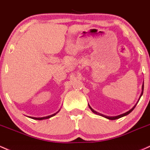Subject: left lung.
I'll list each match as a JSON object with an SVG mask.
<instances>
[{
    "instance_id": "left-lung-1",
    "label": "left lung",
    "mask_w": 150,
    "mask_h": 150,
    "mask_svg": "<svg viewBox=\"0 0 150 150\" xmlns=\"http://www.w3.org/2000/svg\"><path fill=\"white\" fill-rule=\"evenodd\" d=\"M143 90H144V82H143V85H142V93H141V95H140V97H139V100H138L137 103H138V102H139V99H140V98H141V97H142V94H143ZM137 103H136V105H134V106L133 107V108H132L131 110H129V111L123 113V114H122V115H117V116H114V117L106 116V115H104L101 114V113H99V112H96V111H95V110H94L93 109V108H92L90 106V105H88V106H89V108H90V109L92 110V112H93V113H95V114H96V115H100V116H102V117H104L107 118V119H108V120H117V119H119V118H120V117H124V116H126V115H129V113H130L132 111V110L134 109V108H135V107H136V105H137Z\"/></svg>"
}]
</instances>
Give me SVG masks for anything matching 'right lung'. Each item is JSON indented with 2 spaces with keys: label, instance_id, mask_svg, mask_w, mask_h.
<instances>
[{
  "label": "right lung",
  "instance_id": "add662e5",
  "mask_svg": "<svg viewBox=\"0 0 150 150\" xmlns=\"http://www.w3.org/2000/svg\"><path fill=\"white\" fill-rule=\"evenodd\" d=\"M60 110H58V111L57 112L54 113V114L51 115H49V116H46V117H29L30 118H31V119H33V120H45V119H49V118L55 116V115L57 114V112H59V111H60Z\"/></svg>",
  "mask_w": 150,
  "mask_h": 150
}]
</instances>
